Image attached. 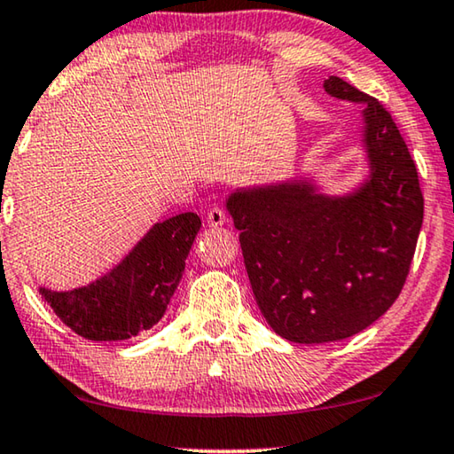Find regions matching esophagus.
<instances>
[{
  "label": "esophagus",
  "instance_id": "1",
  "mask_svg": "<svg viewBox=\"0 0 454 454\" xmlns=\"http://www.w3.org/2000/svg\"><path fill=\"white\" fill-rule=\"evenodd\" d=\"M207 226L209 228H220V226H224L226 224V212L222 207H218V206H214V207H209L207 209Z\"/></svg>",
  "mask_w": 454,
  "mask_h": 454
}]
</instances>
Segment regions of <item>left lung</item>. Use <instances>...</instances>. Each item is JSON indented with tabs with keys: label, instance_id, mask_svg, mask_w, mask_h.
Instances as JSON below:
<instances>
[{
	"label": "left lung",
	"instance_id": "left-lung-1",
	"mask_svg": "<svg viewBox=\"0 0 454 454\" xmlns=\"http://www.w3.org/2000/svg\"><path fill=\"white\" fill-rule=\"evenodd\" d=\"M324 90L367 104L369 179L342 198L294 181L242 189L226 201L261 314L300 344L355 336L394 306L424 218L416 162L391 114L340 77Z\"/></svg>",
	"mask_w": 454,
	"mask_h": 454
}]
</instances>
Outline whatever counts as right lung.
<instances>
[{"instance_id":"right-lung-1","label":"right lung","mask_w":454,"mask_h":454,"mask_svg":"<svg viewBox=\"0 0 454 454\" xmlns=\"http://www.w3.org/2000/svg\"><path fill=\"white\" fill-rule=\"evenodd\" d=\"M201 220L185 212L154 224L116 269L73 292L40 289L63 324L87 340H126L151 330L171 301Z\"/></svg>"}]
</instances>
